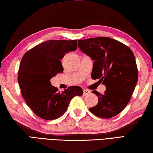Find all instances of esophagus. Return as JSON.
Instances as JSON below:
<instances>
[{"mask_svg": "<svg viewBox=\"0 0 153 153\" xmlns=\"http://www.w3.org/2000/svg\"><path fill=\"white\" fill-rule=\"evenodd\" d=\"M91 93V91L87 89H83V95H87Z\"/></svg>", "mask_w": 153, "mask_h": 153, "instance_id": "obj_1", "label": "esophagus"}]
</instances>
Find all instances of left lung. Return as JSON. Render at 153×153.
<instances>
[{"mask_svg":"<svg viewBox=\"0 0 153 153\" xmlns=\"http://www.w3.org/2000/svg\"><path fill=\"white\" fill-rule=\"evenodd\" d=\"M78 47L94 60L91 77L106 86L104 94L97 91L98 104L90 112L102 118L118 115L131 99L138 80V70L132 51L113 39L99 37L78 40Z\"/></svg>","mask_w":153,"mask_h":153,"instance_id":"obj_1","label":"left lung"}]
</instances>
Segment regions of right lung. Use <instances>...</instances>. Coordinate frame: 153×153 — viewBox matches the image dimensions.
Wrapping results in <instances>:
<instances>
[{"mask_svg":"<svg viewBox=\"0 0 153 153\" xmlns=\"http://www.w3.org/2000/svg\"><path fill=\"white\" fill-rule=\"evenodd\" d=\"M77 40H49L29 50L23 56L18 81L23 98L40 118L51 120L60 118L75 96H82L83 89L71 86L60 93L50 79L64 71L60 60L76 51Z\"/></svg>","mask_w":153,"mask_h":153,"instance_id":"obj_1","label":"right lung"}]
</instances>
